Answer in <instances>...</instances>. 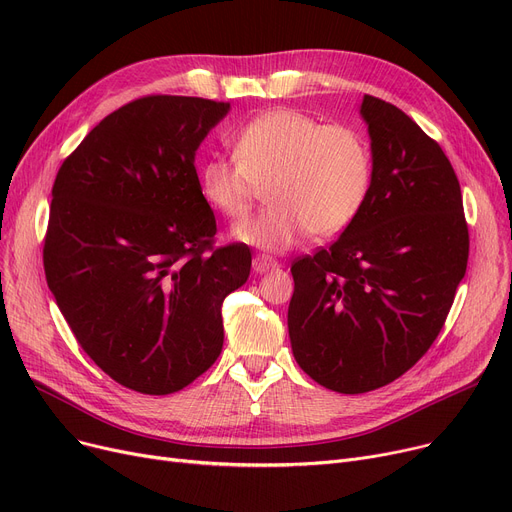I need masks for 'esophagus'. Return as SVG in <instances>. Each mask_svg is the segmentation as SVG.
I'll use <instances>...</instances> for the list:
<instances>
[{"label":"esophagus","instance_id":"esophagus-1","mask_svg":"<svg viewBox=\"0 0 512 512\" xmlns=\"http://www.w3.org/2000/svg\"><path fill=\"white\" fill-rule=\"evenodd\" d=\"M276 267H278V263L272 257H267V255H255L253 257V270L257 274H265L270 270H276Z\"/></svg>","mask_w":512,"mask_h":512}]
</instances>
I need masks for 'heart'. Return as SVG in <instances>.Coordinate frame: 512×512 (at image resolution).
<instances>
[{
    "label": "heart",
    "mask_w": 512,
    "mask_h": 512,
    "mask_svg": "<svg viewBox=\"0 0 512 512\" xmlns=\"http://www.w3.org/2000/svg\"><path fill=\"white\" fill-rule=\"evenodd\" d=\"M236 159L213 157L199 170L205 203L228 220L251 211L267 186V207L234 226V238L286 251L309 232H342L361 211L371 184V147L348 124H321L299 110H270L232 137Z\"/></svg>",
    "instance_id": "heart-1"
}]
</instances>
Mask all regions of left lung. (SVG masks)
<instances>
[{"label": "left lung", "instance_id": "obj_1", "mask_svg": "<svg viewBox=\"0 0 512 512\" xmlns=\"http://www.w3.org/2000/svg\"><path fill=\"white\" fill-rule=\"evenodd\" d=\"M371 137L367 199L328 249L292 263V353L340 394L378 390L438 338L465 278L469 228L461 184L442 147L396 105L365 95Z\"/></svg>", "mask_w": 512, "mask_h": 512}]
</instances>
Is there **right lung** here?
Segmentation results:
<instances>
[{"instance_id": "add662e5", "label": "right lung", "mask_w": 512, "mask_h": 512, "mask_svg": "<svg viewBox=\"0 0 512 512\" xmlns=\"http://www.w3.org/2000/svg\"><path fill=\"white\" fill-rule=\"evenodd\" d=\"M230 103L145 95L105 116L58 170L47 286L80 348L124 388L164 396L222 353V303L251 272L215 247L195 151Z\"/></svg>"}]
</instances>
